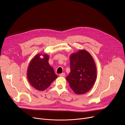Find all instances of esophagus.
Returning <instances> with one entry per match:
<instances>
[{
  "instance_id": "esophagus-1",
  "label": "esophagus",
  "mask_w": 125,
  "mask_h": 125,
  "mask_svg": "<svg viewBox=\"0 0 125 125\" xmlns=\"http://www.w3.org/2000/svg\"><path fill=\"white\" fill-rule=\"evenodd\" d=\"M59 76H60V77H64L65 76V74L64 73H62V74H60L59 75Z\"/></svg>"
}]
</instances>
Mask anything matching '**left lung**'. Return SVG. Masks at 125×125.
Masks as SVG:
<instances>
[{
    "label": "left lung",
    "instance_id": "obj_1",
    "mask_svg": "<svg viewBox=\"0 0 125 125\" xmlns=\"http://www.w3.org/2000/svg\"><path fill=\"white\" fill-rule=\"evenodd\" d=\"M71 71L66 77L70 87L77 94L90 91L96 81L97 70L94 61L88 51L79 50L70 56Z\"/></svg>",
    "mask_w": 125,
    "mask_h": 125
}]
</instances>
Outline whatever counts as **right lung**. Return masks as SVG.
<instances>
[{
    "mask_svg": "<svg viewBox=\"0 0 125 125\" xmlns=\"http://www.w3.org/2000/svg\"><path fill=\"white\" fill-rule=\"evenodd\" d=\"M42 56V58L40 57ZM49 55L38 54L30 62L27 70V78L31 85L36 90L43 91L57 78L53 68L48 63Z\"/></svg>",
    "mask_w": 125,
    "mask_h": 125,
    "instance_id": "right-lung-1",
    "label": "right lung"
}]
</instances>
